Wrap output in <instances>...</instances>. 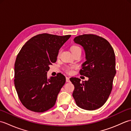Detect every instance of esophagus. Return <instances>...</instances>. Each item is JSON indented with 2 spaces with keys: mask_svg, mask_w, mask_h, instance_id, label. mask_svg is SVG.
Returning <instances> with one entry per match:
<instances>
[{
  "mask_svg": "<svg viewBox=\"0 0 131 131\" xmlns=\"http://www.w3.org/2000/svg\"><path fill=\"white\" fill-rule=\"evenodd\" d=\"M66 82H70V79H69V78H68V77H66Z\"/></svg>",
  "mask_w": 131,
  "mask_h": 131,
  "instance_id": "34e87169",
  "label": "esophagus"
}]
</instances>
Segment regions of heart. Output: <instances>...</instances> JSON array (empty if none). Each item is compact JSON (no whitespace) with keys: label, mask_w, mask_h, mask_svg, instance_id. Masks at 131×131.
<instances>
[{"label":"heart","mask_w":131,"mask_h":131,"mask_svg":"<svg viewBox=\"0 0 131 131\" xmlns=\"http://www.w3.org/2000/svg\"><path fill=\"white\" fill-rule=\"evenodd\" d=\"M78 50H80V51H81V49H80V48H79L78 47L75 46V47H72V48H71V52H72V51L73 52V51H78ZM66 71L68 72V73H71V72H72V68H69V67H68V68H67L66 69Z\"/></svg>","instance_id":"heart-1"}]
</instances>
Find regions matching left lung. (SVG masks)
Listing matches in <instances>:
<instances>
[{"label": "left lung", "mask_w": 131, "mask_h": 131, "mask_svg": "<svg viewBox=\"0 0 131 131\" xmlns=\"http://www.w3.org/2000/svg\"><path fill=\"white\" fill-rule=\"evenodd\" d=\"M74 41L84 51L85 61L80 74L88 80L80 83L78 78H71L74 85L73 96L79 107L96 110L105 104L112 90L116 74L114 51L106 40L95 35H79Z\"/></svg>", "instance_id": "left-lung-1"}]
</instances>
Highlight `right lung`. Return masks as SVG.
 I'll return each instance as SVG.
<instances>
[{"label":"right lung","instance_id":"add662e5","mask_svg":"<svg viewBox=\"0 0 131 131\" xmlns=\"http://www.w3.org/2000/svg\"><path fill=\"white\" fill-rule=\"evenodd\" d=\"M71 35L41 34L31 38L22 47L15 63V85L25 107L42 113L54 105L66 82L61 73L47 78L49 65L57 61L58 51Z\"/></svg>","mask_w":131,"mask_h":131}]
</instances>
